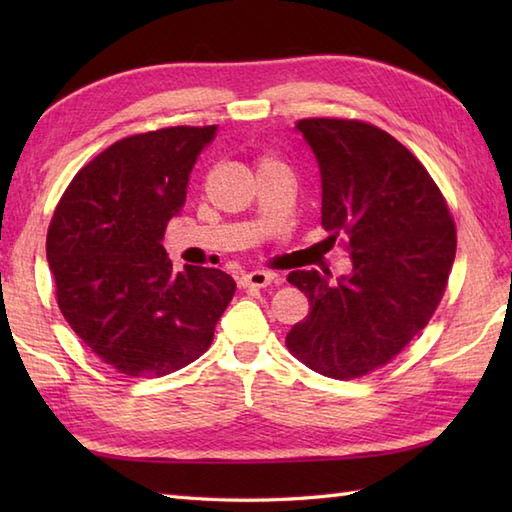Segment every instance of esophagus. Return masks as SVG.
I'll use <instances>...</instances> for the list:
<instances>
[{"instance_id":"esophagus-1","label":"esophagus","mask_w":512,"mask_h":512,"mask_svg":"<svg viewBox=\"0 0 512 512\" xmlns=\"http://www.w3.org/2000/svg\"><path fill=\"white\" fill-rule=\"evenodd\" d=\"M277 279L275 273H268V270H255V273H246L242 275V286L244 288H266L268 284H273Z\"/></svg>"}]
</instances>
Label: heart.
I'll list each match as a JSON object with an SVG mask.
<instances>
[{
  "mask_svg": "<svg viewBox=\"0 0 512 512\" xmlns=\"http://www.w3.org/2000/svg\"><path fill=\"white\" fill-rule=\"evenodd\" d=\"M275 158H270V156H264V158H259V165H266V162H273Z\"/></svg>",
  "mask_w": 512,
  "mask_h": 512,
  "instance_id": "heart-1",
  "label": "heart"
}]
</instances>
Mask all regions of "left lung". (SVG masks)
I'll use <instances>...</instances> for the list:
<instances>
[{"instance_id":"left-lung-1","label":"left lung","mask_w":512,"mask_h":512,"mask_svg":"<svg viewBox=\"0 0 512 512\" xmlns=\"http://www.w3.org/2000/svg\"><path fill=\"white\" fill-rule=\"evenodd\" d=\"M321 171V226L343 235L352 275L319 270L288 281L310 314L286 336L290 354L336 380L387 365L436 312L455 259V222L438 184L411 151L376 125L301 118Z\"/></svg>"}]
</instances>
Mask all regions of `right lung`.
Here are the masks:
<instances>
[{"mask_svg": "<svg viewBox=\"0 0 512 512\" xmlns=\"http://www.w3.org/2000/svg\"><path fill=\"white\" fill-rule=\"evenodd\" d=\"M217 125L127 136L88 162L61 195L46 255L59 310L116 372L167 376L200 358L235 295L220 268L176 273L162 248Z\"/></svg>", "mask_w": 512, "mask_h": 512, "instance_id": "obj_1", "label": "right lung"}]
</instances>
